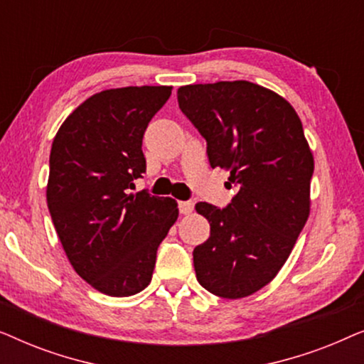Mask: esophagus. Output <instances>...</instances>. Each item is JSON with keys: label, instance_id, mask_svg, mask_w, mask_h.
I'll use <instances>...</instances> for the list:
<instances>
[{"label": "esophagus", "instance_id": "obj_1", "mask_svg": "<svg viewBox=\"0 0 364 364\" xmlns=\"http://www.w3.org/2000/svg\"><path fill=\"white\" fill-rule=\"evenodd\" d=\"M193 203L192 200H183V202H178V212L183 213V215H187V213H191L193 210Z\"/></svg>", "mask_w": 364, "mask_h": 364}]
</instances>
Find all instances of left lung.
<instances>
[{"mask_svg":"<svg viewBox=\"0 0 364 364\" xmlns=\"http://www.w3.org/2000/svg\"><path fill=\"white\" fill-rule=\"evenodd\" d=\"M178 107L207 141L210 167L230 171L238 193L225 208L198 202L210 237L193 248L200 285L243 298L270 283L310 213L313 156L295 109L248 81L191 84Z\"/></svg>","mask_w":364,"mask_h":364,"instance_id":"1","label":"left lung"}]
</instances>
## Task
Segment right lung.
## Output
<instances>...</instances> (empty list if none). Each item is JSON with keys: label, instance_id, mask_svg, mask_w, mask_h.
Listing matches in <instances>:
<instances>
[{"label": "right lung", "instance_id": "obj_1", "mask_svg": "<svg viewBox=\"0 0 364 364\" xmlns=\"http://www.w3.org/2000/svg\"><path fill=\"white\" fill-rule=\"evenodd\" d=\"M171 94V86L94 94L53 141L46 197L54 228L77 275L109 296L151 283L157 248L178 217L172 198L129 193L146 172L144 132Z\"/></svg>", "mask_w": 364, "mask_h": 364}]
</instances>
